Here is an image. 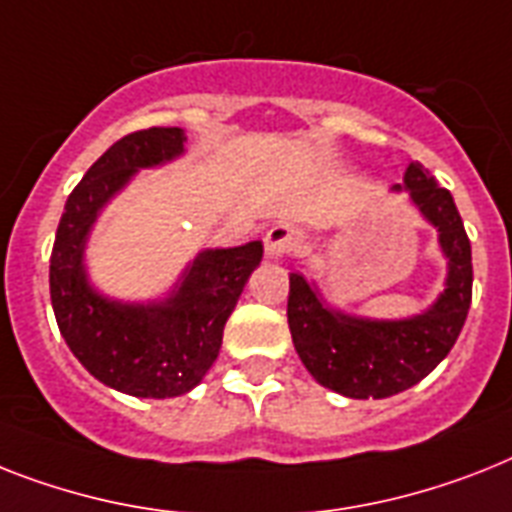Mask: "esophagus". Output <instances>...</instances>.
<instances>
[{"label":"esophagus","mask_w":512,"mask_h":512,"mask_svg":"<svg viewBox=\"0 0 512 512\" xmlns=\"http://www.w3.org/2000/svg\"><path fill=\"white\" fill-rule=\"evenodd\" d=\"M263 244L265 255H268L270 260H278V257L289 255L292 249H297L299 234L292 226H286V223H276V226H270L268 231H265Z\"/></svg>","instance_id":"34e87169"}]
</instances>
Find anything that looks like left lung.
<instances>
[{
	"label": "left lung",
	"mask_w": 512,
	"mask_h": 512,
	"mask_svg": "<svg viewBox=\"0 0 512 512\" xmlns=\"http://www.w3.org/2000/svg\"><path fill=\"white\" fill-rule=\"evenodd\" d=\"M394 189L410 191L447 257L444 292L426 313L400 321L357 318L328 307L302 273L289 276L286 318L299 360L318 384L352 400H384L429 376L458 342L471 307V242L452 194L421 162H410L405 184Z\"/></svg>",
	"instance_id": "obj_1"
}]
</instances>
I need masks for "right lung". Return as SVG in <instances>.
<instances>
[{"label": "right lung", "mask_w": 512, "mask_h": 512, "mask_svg": "<svg viewBox=\"0 0 512 512\" xmlns=\"http://www.w3.org/2000/svg\"><path fill=\"white\" fill-rule=\"evenodd\" d=\"M181 128H147L115 141L70 191L49 260V294L70 352L102 384L131 397H178L205 378L220 352L223 326L263 242L205 249L160 302L128 305L89 284L83 249L102 207L136 176L184 155Z\"/></svg>", "instance_id": "right-lung-1"}]
</instances>
